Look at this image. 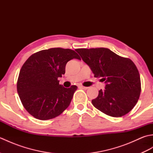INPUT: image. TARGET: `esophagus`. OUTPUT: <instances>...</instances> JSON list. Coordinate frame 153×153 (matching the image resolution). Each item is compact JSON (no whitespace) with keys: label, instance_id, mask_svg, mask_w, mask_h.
<instances>
[{"label":"esophagus","instance_id":"esophagus-1","mask_svg":"<svg viewBox=\"0 0 153 153\" xmlns=\"http://www.w3.org/2000/svg\"><path fill=\"white\" fill-rule=\"evenodd\" d=\"M79 88H80V89H87L89 88V87H84V86H83V85H79Z\"/></svg>","mask_w":153,"mask_h":153}]
</instances>
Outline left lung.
I'll return each mask as SVG.
<instances>
[{"mask_svg": "<svg viewBox=\"0 0 153 153\" xmlns=\"http://www.w3.org/2000/svg\"><path fill=\"white\" fill-rule=\"evenodd\" d=\"M90 67L94 77L106 83L105 89L92 100L93 105L105 114L121 117L134 108L141 90L137 67L131 60L106 48L76 50Z\"/></svg>", "mask_w": 153, "mask_h": 153, "instance_id": "1", "label": "left lung"}]
</instances>
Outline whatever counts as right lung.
Masks as SVG:
<instances>
[{
	"label": "right lung",
	"mask_w": 153,
	"mask_h": 153,
	"mask_svg": "<svg viewBox=\"0 0 153 153\" xmlns=\"http://www.w3.org/2000/svg\"><path fill=\"white\" fill-rule=\"evenodd\" d=\"M74 58L81 60L73 50L52 48L33 54L25 62L19 71L17 91L23 106L34 118L53 119L70 105L77 87L65 88L58 78Z\"/></svg>",
	"instance_id": "right-lung-1"
}]
</instances>
